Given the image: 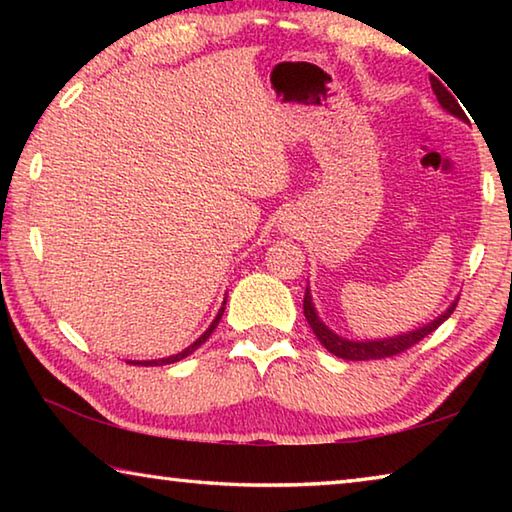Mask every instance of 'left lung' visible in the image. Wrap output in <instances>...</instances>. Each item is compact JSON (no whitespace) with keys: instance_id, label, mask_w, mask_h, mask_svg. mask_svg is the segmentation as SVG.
I'll list each match as a JSON object with an SVG mask.
<instances>
[{"instance_id":"left-lung-1","label":"left lung","mask_w":512,"mask_h":512,"mask_svg":"<svg viewBox=\"0 0 512 512\" xmlns=\"http://www.w3.org/2000/svg\"><path fill=\"white\" fill-rule=\"evenodd\" d=\"M431 88H433V94H436V97H438L440 106H443L449 112V115H454V117L465 121V112H463L461 106H458V101H456L458 97L454 99V94H449V90H447L449 85L445 88V85L440 83L436 76H433ZM302 309H305V318H307L309 327L314 329L316 339L325 345L327 352H332L334 357L345 359V361H370V359L395 357V354H402L404 350L413 348L415 343H420L424 336L431 334L433 329H438L449 316L454 314L456 302H452V305H449V309L445 311V314H440L436 320H431V323L422 325L420 329H413V332L400 334V336H388V339H377V341H348V339H343V336L334 334L332 329H329L323 323V320L318 318L314 302H311L309 287L305 291V302H302Z\"/></svg>"}]
</instances>
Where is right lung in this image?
<instances>
[{
  "label": "right lung",
  "instance_id": "add662e5",
  "mask_svg": "<svg viewBox=\"0 0 512 512\" xmlns=\"http://www.w3.org/2000/svg\"><path fill=\"white\" fill-rule=\"evenodd\" d=\"M223 311H225V300H223V305H221V309H219V314H216V318L212 320V325L205 329V332L198 336V339L189 345V348H185L183 352H178V354H173V357H167V359H155V361H128V363H133V366H167V363H176V361H180V359H185V357H189V354H192L194 350H198L201 348V345L210 339V334L214 332L216 329V325H219V320H221V316H223Z\"/></svg>",
  "mask_w": 512,
  "mask_h": 512
}]
</instances>
